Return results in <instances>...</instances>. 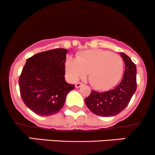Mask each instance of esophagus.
Segmentation results:
<instances>
[{
  "instance_id": "1",
  "label": "esophagus",
  "mask_w": 155,
  "mask_h": 155,
  "mask_svg": "<svg viewBox=\"0 0 155 155\" xmlns=\"http://www.w3.org/2000/svg\"><path fill=\"white\" fill-rule=\"evenodd\" d=\"M83 85H84V84H83L82 82H78L75 84V87H77V88H79V87H81V86H83Z\"/></svg>"
}]
</instances>
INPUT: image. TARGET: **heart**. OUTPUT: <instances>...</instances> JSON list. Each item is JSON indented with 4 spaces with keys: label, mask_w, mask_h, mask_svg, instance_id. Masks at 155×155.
I'll use <instances>...</instances> for the list:
<instances>
[{
    "label": "heart",
    "mask_w": 155,
    "mask_h": 155,
    "mask_svg": "<svg viewBox=\"0 0 155 155\" xmlns=\"http://www.w3.org/2000/svg\"><path fill=\"white\" fill-rule=\"evenodd\" d=\"M124 60L118 54L102 50H86L77 59L69 57L65 62V69L74 81L84 77L97 90H105L115 86L121 79Z\"/></svg>",
    "instance_id": "b5f03b06"
}]
</instances>
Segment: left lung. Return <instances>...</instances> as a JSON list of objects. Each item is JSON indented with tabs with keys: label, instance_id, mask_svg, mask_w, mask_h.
I'll use <instances>...</instances> for the list:
<instances>
[{
	"label": "left lung",
	"instance_id": "obj_1",
	"mask_svg": "<svg viewBox=\"0 0 155 155\" xmlns=\"http://www.w3.org/2000/svg\"><path fill=\"white\" fill-rule=\"evenodd\" d=\"M125 64V71L121 82L113 90L106 92L92 90L90 96L85 99L87 108L96 115L111 117L121 112L129 104L136 92V66L131 59L124 53H120Z\"/></svg>",
	"mask_w": 155,
	"mask_h": 155
}]
</instances>
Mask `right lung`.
I'll return each mask as SVG.
<instances>
[{"mask_svg": "<svg viewBox=\"0 0 155 155\" xmlns=\"http://www.w3.org/2000/svg\"><path fill=\"white\" fill-rule=\"evenodd\" d=\"M68 50L58 48L28 58L19 79L21 97L26 106L41 116H50L62 109L68 93L74 85L65 80Z\"/></svg>", "mask_w": 155, "mask_h": 155, "instance_id": "obj_1", "label": "right lung"}]
</instances>
